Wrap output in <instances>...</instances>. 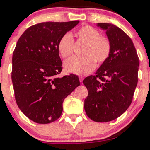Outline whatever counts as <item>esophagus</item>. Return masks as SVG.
I'll list each match as a JSON object with an SVG mask.
<instances>
[{
  "label": "esophagus",
  "mask_w": 150,
  "mask_h": 150,
  "mask_svg": "<svg viewBox=\"0 0 150 150\" xmlns=\"http://www.w3.org/2000/svg\"><path fill=\"white\" fill-rule=\"evenodd\" d=\"M79 80H80V82H82V81H83V80H84V77H82V76H80V77H79Z\"/></svg>",
  "instance_id": "obj_1"
}]
</instances>
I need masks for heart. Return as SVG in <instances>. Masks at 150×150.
Returning a JSON list of instances; mask_svg holds the SVG:
<instances>
[{"label": "heart", "instance_id": "obj_1", "mask_svg": "<svg viewBox=\"0 0 150 150\" xmlns=\"http://www.w3.org/2000/svg\"><path fill=\"white\" fill-rule=\"evenodd\" d=\"M77 37L85 42L82 56H73L65 61L66 71L76 75H85L96 67V61L101 63L106 61L111 52V44L106 37H101L99 31L91 26L86 25L77 30ZM74 41L70 34L61 38L58 44L60 54L63 58L69 57L73 53Z\"/></svg>", "mask_w": 150, "mask_h": 150}]
</instances>
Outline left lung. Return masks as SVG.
<instances>
[{
	"mask_svg": "<svg viewBox=\"0 0 150 150\" xmlns=\"http://www.w3.org/2000/svg\"><path fill=\"white\" fill-rule=\"evenodd\" d=\"M97 26L106 32L111 52L95 75L83 80L88 90L84 107L90 119L102 123L116 119L130 106L140 61L131 39L121 29L110 23Z\"/></svg>",
	"mask_w": 150,
	"mask_h": 150,
	"instance_id": "obj_1",
	"label": "left lung"
}]
</instances>
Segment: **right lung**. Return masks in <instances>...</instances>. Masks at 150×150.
I'll return each instance as SVG.
<instances>
[{"mask_svg":"<svg viewBox=\"0 0 150 150\" xmlns=\"http://www.w3.org/2000/svg\"><path fill=\"white\" fill-rule=\"evenodd\" d=\"M79 22L37 24L27 29L17 42L12 60L15 100L34 122L46 124L57 120L64 99L80 86L73 74L58 77L62 70L58 42Z\"/></svg>","mask_w":150,"mask_h":150,"instance_id":"obj_1","label":"right lung"}]
</instances>
